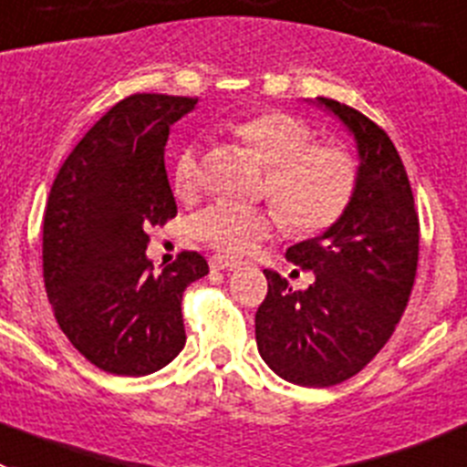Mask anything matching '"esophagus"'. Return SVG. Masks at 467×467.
I'll return each mask as SVG.
<instances>
[{"label": "esophagus", "instance_id": "esophagus-1", "mask_svg": "<svg viewBox=\"0 0 467 467\" xmlns=\"http://www.w3.org/2000/svg\"><path fill=\"white\" fill-rule=\"evenodd\" d=\"M209 267H212V270L233 272V270H237L239 263L237 260L228 258V255H212V258H209Z\"/></svg>", "mask_w": 467, "mask_h": 467}]
</instances>
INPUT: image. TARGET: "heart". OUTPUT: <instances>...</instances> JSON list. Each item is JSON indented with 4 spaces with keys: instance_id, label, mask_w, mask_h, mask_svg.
<instances>
[{
    "instance_id": "obj_1",
    "label": "heart",
    "mask_w": 467,
    "mask_h": 467,
    "mask_svg": "<svg viewBox=\"0 0 467 467\" xmlns=\"http://www.w3.org/2000/svg\"><path fill=\"white\" fill-rule=\"evenodd\" d=\"M233 132L267 165L263 192L300 233L326 230L347 212L356 192V161L337 141H314V130L288 111H260L233 125ZM202 183L200 155L186 146L176 155L171 186L191 197ZM279 223L272 209H249L230 202L209 204L191 221V233L218 251L244 255L270 237Z\"/></svg>"
}]
</instances>
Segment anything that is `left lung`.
<instances>
[{
    "mask_svg": "<svg viewBox=\"0 0 467 467\" xmlns=\"http://www.w3.org/2000/svg\"><path fill=\"white\" fill-rule=\"evenodd\" d=\"M358 149L347 212L323 234L293 244L285 258L314 272L293 291L275 270L255 312V342L281 379L326 389L358 375L396 330L419 263V216L410 179L389 134L356 109L317 98Z\"/></svg>",
    "mask_w": 467,
    "mask_h": 467,
    "instance_id": "left-lung-1",
    "label": "left lung"
}]
</instances>
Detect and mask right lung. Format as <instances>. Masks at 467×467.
<instances>
[{
    "label": "right lung",
    "instance_id": "right-lung-1",
    "mask_svg": "<svg viewBox=\"0 0 467 467\" xmlns=\"http://www.w3.org/2000/svg\"><path fill=\"white\" fill-rule=\"evenodd\" d=\"M197 99L132 95L71 150L44 213V284L69 342L104 372L144 377L186 344L182 297L209 275L183 251L161 275L146 255L150 225L176 216L165 170L170 128Z\"/></svg>",
    "mask_w": 467,
    "mask_h": 467
}]
</instances>
